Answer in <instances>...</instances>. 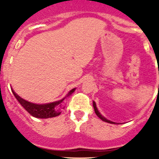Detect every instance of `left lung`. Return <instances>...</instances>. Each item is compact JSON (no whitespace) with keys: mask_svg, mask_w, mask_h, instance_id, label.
Returning a JSON list of instances; mask_svg holds the SVG:
<instances>
[{"mask_svg":"<svg viewBox=\"0 0 159 159\" xmlns=\"http://www.w3.org/2000/svg\"><path fill=\"white\" fill-rule=\"evenodd\" d=\"M93 107H94V111H95V113H96V115H97V116L99 117V118H100V119L102 120V121H106V122H108V123H111V124H117V123L114 122V121H110V120H107V118H105L104 117H103V115H102L101 114H100V112H99V111H98L97 107H96V103H95L94 101H93Z\"/></svg>","mask_w":159,"mask_h":159,"instance_id":"obj_1","label":"left lung"}]
</instances>
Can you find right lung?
Returning a JSON list of instances; mask_svg holds the SVG:
<instances>
[{"label": "right lung", "instance_id": "1", "mask_svg": "<svg viewBox=\"0 0 159 159\" xmlns=\"http://www.w3.org/2000/svg\"><path fill=\"white\" fill-rule=\"evenodd\" d=\"M75 89H71L66 96H69L70 95L72 94L75 91ZM11 91H12L15 97L16 98V100L22 105V107L27 111L30 115H32L33 117H35V118H48L56 117L61 114V109L64 108L63 107H62V103L66 97L63 98V100L53 102V103H46V104H36V103H30V102H28L22 99L20 96H18L13 91V89H11Z\"/></svg>", "mask_w": 159, "mask_h": 159}]
</instances>
